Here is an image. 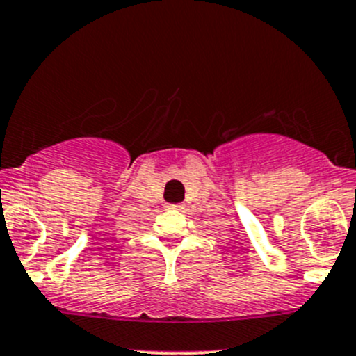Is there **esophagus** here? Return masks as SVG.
I'll use <instances>...</instances> for the list:
<instances>
[{
  "label": "esophagus",
  "instance_id": "1",
  "mask_svg": "<svg viewBox=\"0 0 356 356\" xmlns=\"http://www.w3.org/2000/svg\"><path fill=\"white\" fill-rule=\"evenodd\" d=\"M168 209H183L181 204H168Z\"/></svg>",
  "mask_w": 356,
  "mask_h": 356
}]
</instances>
